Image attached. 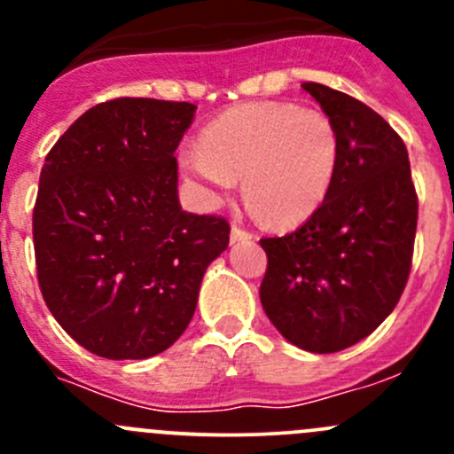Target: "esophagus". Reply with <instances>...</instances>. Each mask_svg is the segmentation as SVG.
<instances>
[{
	"mask_svg": "<svg viewBox=\"0 0 454 454\" xmlns=\"http://www.w3.org/2000/svg\"><path fill=\"white\" fill-rule=\"evenodd\" d=\"M231 239H232V241H246V239H253V232L246 231V228L241 226L239 222H235V223H232V228H231Z\"/></svg>",
	"mask_w": 454,
	"mask_h": 454,
	"instance_id": "esophagus-1",
	"label": "esophagus"
}]
</instances>
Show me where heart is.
Segmentation results:
<instances>
[{
  "label": "heart",
  "instance_id": "heart-1",
  "mask_svg": "<svg viewBox=\"0 0 454 454\" xmlns=\"http://www.w3.org/2000/svg\"><path fill=\"white\" fill-rule=\"evenodd\" d=\"M340 138L327 114L281 100L235 105L204 129L182 167L210 201L244 177V195L270 226L309 219L332 191Z\"/></svg>",
  "mask_w": 454,
  "mask_h": 454
}]
</instances>
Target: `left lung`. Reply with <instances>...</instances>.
Instances as JSON below:
<instances>
[{
	"label": "left lung",
	"mask_w": 454,
	"mask_h": 454,
	"mask_svg": "<svg viewBox=\"0 0 454 454\" xmlns=\"http://www.w3.org/2000/svg\"><path fill=\"white\" fill-rule=\"evenodd\" d=\"M303 90L340 138L332 191L286 237H265L261 305L286 340L333 354L367 338L400 301L411 272L418 195L406 146L387 121L349 94Z\"/></svg>",
	"instance_id": "left-lung-1"
}]
</instances>
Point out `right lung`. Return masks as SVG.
Instances as JSON below:
<instances>
[{"label":"right lung","mask_w":454,"mask_h":454,"mask_svg":"<svg viewBox=\"0 0 454 454\" xmlns=\"http://www.w3.org/2000/svg\"><path fill=\"white\" fill-rule=\"evenodd\" d=\"M195 105L116 98L87 109L39 177L32 237L41 294L91 354L145 360L189 327L228 248L223 217L182 210L176 149Z\"/></svg>","instance_id":"obj_1"}]
</instances>
